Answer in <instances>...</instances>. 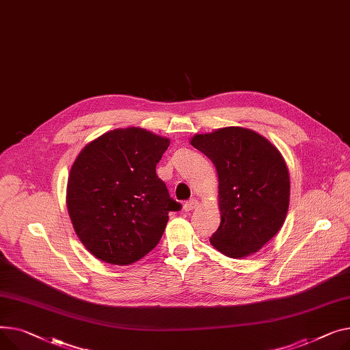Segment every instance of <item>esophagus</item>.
Returning <instances> with one entry per match:
<instances>
[{"label":"esophagus","instance_id":"obj_1","mask_svg":"<svg viewBox=\"0 0 350 350\" xmlns=\"http://www.w3.org/2000/svg\"><path fill=\"white\" fill-rule=\"evenodd\" d=\"M198 200L196 199H191V200H188V202H185V204H183V211L185 212H192L193 209H196L198 208Z\"/></svg>","mask_w":350,"mask_h":350}]
</instances>
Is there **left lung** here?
<instances>
[{"label":"left lung","mask_w":350,"mask_h":350,"mask_svg":"<svg viewBox=\"0 0 350 350\" xmlns=\"http://www.w3.org/2000/svg\"><path fill=\"white\" fill-rule=\"evenodd\" d=\"M191 144L215 163L219 176L221 220L212 245L232 258L258 252L278 233L290 204V175L280 151L241 127L198 134Z\"/></svg>","instance_id":"obj_1"}]
</instances>
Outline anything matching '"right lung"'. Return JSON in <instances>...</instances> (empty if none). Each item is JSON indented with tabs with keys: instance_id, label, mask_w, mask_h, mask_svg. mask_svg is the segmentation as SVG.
<instances>
[{
	"instance_id": "obj_1",
	"label": "right lung",
	"mask_w": 350,
	"mask_h": 350,
	"mask_svg": "<svg viewBox=\"0 0 350 350\" xmlns=\"http://www.w3.org/2000/svg\"><path fill=\"white\" fill-rule=\"evenodd\" d=\"M170 139L130 127L103 134L80 151L68 180V211L75 232L98 260L127 265L158 244L170 212V196L157 163Z\"/></svg>"
}]
</instances>
